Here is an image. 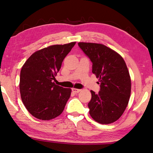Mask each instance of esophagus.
<instances>
[{
    "instance_id": "1",
    "label": "esophagus",
    "mask_w": 153,
    "mask_h": 153,
    "mask_svg": "<svg viewBox=\"0 0 153 153\" xmlns=\"http://www.w3.org/2000/svg\"><path fill=\"white\" fill-rule=\"evenodd\" d=\"M72 91L75 93H78L80 91H81V90L80 89H77V88H72Z\"/></svg>"
}]
</instances>
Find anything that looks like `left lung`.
I'll return each mask as SVG.
<instances>
[{
    "instance_id": "1",
    "label": "left lung",
    "mask_w": 153,
    "mask_h": 153,
    "mask_svg": "<svg viewBox=\"0 0 153 153\" xmlns=\"http://www.w3.org/2000/svg\"><path fill=\"white\" fill-rule=\"evenodd\" d=\"M78 46L92 63V73L99 78L100 91L90 90L89 113L101 124L115 122L128 106L131 94V79L121 56L101 44L79 42Z\"/></svg>"
}]
</instances>
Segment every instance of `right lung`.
Returning a JSON list of instances; mask_svg holds the SVG:
<instances>
[{"instance_id": "add662e5", "label": "right lung", "mask_w": 153, "mask_h": 153, "mask_svg": "<svg viewBox=\"0 0 153 153\" xmlns=\"http://www.w3.org/2000/svg\"><path fill=\"white\" fill-rule=\"evenodd\" d=\"M76 42L53 45L35 52L25 61L20 73L21 98L31 115L41 120L60 115L71 90L53 82L62 62Z\"/></svg>"}]
</instances>
